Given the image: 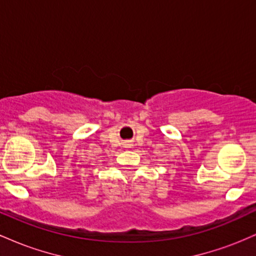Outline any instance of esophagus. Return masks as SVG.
I'll return each instance as SVG.
<instances>
[{
  "label": "esophagus",
  "instance_id": "esophagus-1",
  "mask_svg": "<svg viewBox=\"0 0 256 256\" xmlns=\"http://www.w3.org/2000/svg\"><path fill=\"white\" fill-rule=\"evenodd\" d=\"M126 143H128V142H126Z\"/></svg>",
  "mask_w": 256,
  "mask_h": 256
}]
</instances>
